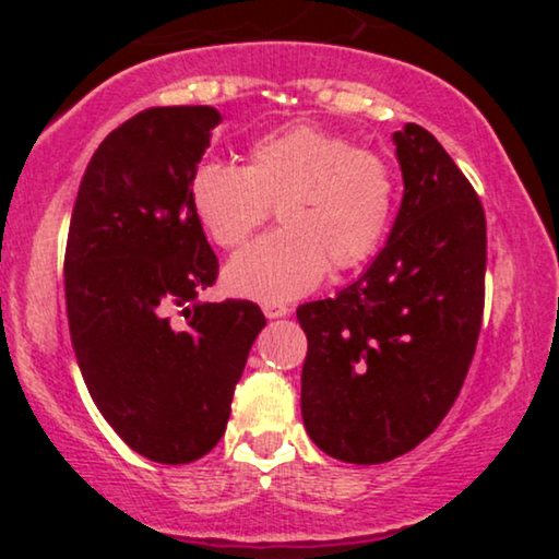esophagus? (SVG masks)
Masks as SVG:
<instances>
[{"instance_id":"1","label":"esophagus","mask_w":559,"mask_h":559,"mask_svg":"<svg viewBox=\"0 0 559 559\" xmlns=\"http://www.w3.org/2000/svg\"><path fill=\"white\" fill-rule=\"evenodd\" d=\"M262 310H264V316L266 318H285V316H289V308L287 305H282V302H262Z\"/></svg>"}]
</instances>
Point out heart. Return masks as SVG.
I'll return each instance as SVG.
<instances>
[{
	"label": "heart",
	"mask_w": 559,
	"mask_h": 559,
	"mask_svg": "<svg viewBox=\"0 0 559 559\" xmlns=\"http://www.w3.org/2000/svg\"><path fill=\"white\" fill-rule=\"evenodd\" d=\"M190 203L221 249H239L277 205L280 231L228 262L231 293L295 300L333 274L358 270L384 243L396 205L392 165L323 127L293 124L249 144L247 167L203 159Z\"/></svg>",
	"instance_id": "1"
}]
</instances>
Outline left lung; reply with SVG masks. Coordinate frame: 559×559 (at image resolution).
<instances>
[{
    "mask_svg": "<svg viewBox=\"0 0 559 559\" xmlns=\"http://www.w3.org/2000/svg\"><path fill=\"white\" fill-rule=\"evenodd\" d=\"M404 195L386 247L354 285L297 308L308 356L302 423L343 463L417 448L468 373L484 318L486 216L476 190L419 124L394 132Z\"/></svg>",
    "mask_w": 559,
    "mask_h": 559,
    "instance_id": "1",
    "label": "left lung"
}]
</instances>
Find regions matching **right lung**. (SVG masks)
<instances>
[{
	"label": "right lung",
	"instance_id": "add662e5",
	"mask_svg": "<svg viewBox=\"0 0 559 559\" xmlns=\"http://www.w3.org/2000/svg\"><path fill=\"white\" fill-rule=\"evenodd\" d=\"M218 124L213 106H155L124 121L91 157L68 228L66 308L83 381L114 432L165 465L216 448L266 325L249 300H198L218 259L190 178Z\"/></svg>",
	"mask_w": 559,
	"mask_h": 559
}]
</instances>
